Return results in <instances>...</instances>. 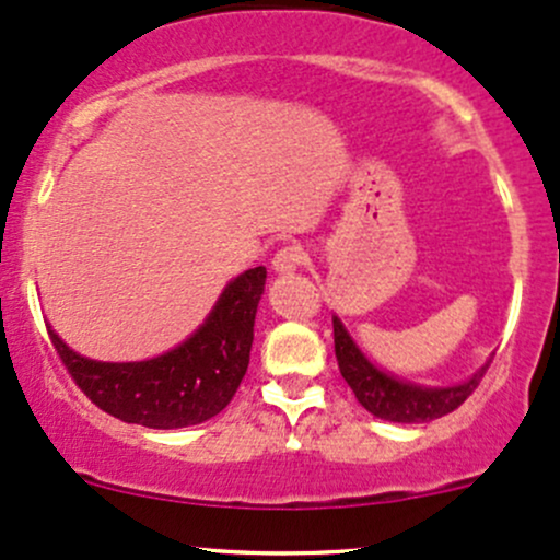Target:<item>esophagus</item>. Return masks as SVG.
I'll use <instances>...</instances> for the list:
<instances>
[{
  "instance_id": "34e87169",
  "label": "esophagus",
  "mask_w": 560,
  "mask_h": 560,
  "mask_svg": "<svg viewBox=\"0 0 560 560\" xmlns=\"http://www.w3.org/2000/svg\"><path fill=\"white\" fill-rule=\"evenodd\" d=\"M306 261V254H304V248L302 245H282V248L278 250V254H275V258H272V269L275 272H296L299 267H302V264Z\"/></svg>"
}]
</instances>
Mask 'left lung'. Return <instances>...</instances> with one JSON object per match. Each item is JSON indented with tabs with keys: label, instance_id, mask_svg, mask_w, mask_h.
Segmentation results:
<instances>
[{
	"label": "left lung",
	"instance_id": "left-lung-1",
	"mask_svg": "<svg viewBox=\"0 0 560 560\" xmlns=\"http://www.w3.org/2000/svg\"><path fill=\"white\" fill-rule=\"evenodd\" d=\"M334 350L336 360H339L341 376L350 384L360 406L378 419L402 424L430 422V419H441L456 411L475 393L486 369H489V363H486L470 382L456 384V387L427 389L417 387V384H406L400 378H393L384 374V371H378L376 365H371L363 358V352L352 345L350 334L341 326L339 317H334Z\"/></svg>",
	"mask_w": 560,
	"mask_h": 560
}]
</instances>
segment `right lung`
<instances>
[{
	"label": "right lung",
	"mask_w": 560,
	"mask_h": 560,
	"mask_svg": "<svg viewBox=\"0 0 560 560\" xmlns=\"http://www.w3.org/2000/svg\"><path fill=\"white\" fill-rule=\"evenodd\" d=\"M267 269L240 275L191 339L143 363H95L80 358L50 330L58 358L90 402L128 424L173 430L200 424L230 406L254 345L256 306Z\"/></svg>",
	"instance_id": "1"
}]
</instances>
